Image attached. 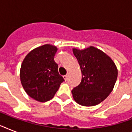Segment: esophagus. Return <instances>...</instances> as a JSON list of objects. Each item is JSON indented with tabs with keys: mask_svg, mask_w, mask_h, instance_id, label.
I'll return each instance as SVG.
<instances>
[{
	"mask_svg": "<svg viewBox=\"0 0 132 132\" xmlns=\"http://www.w3.org/2000/svg\"><path fill=\"white\" fill-rule=\"evenodd\" d=\"M63 77H64V79H65V80H67V79H68V75H64V76H63Z\"/></svg>",
	"mask_w": 132,
	"mask_h": 132,
	"instance_id": "1",
	"label": "esophagus"
}]
</instances>
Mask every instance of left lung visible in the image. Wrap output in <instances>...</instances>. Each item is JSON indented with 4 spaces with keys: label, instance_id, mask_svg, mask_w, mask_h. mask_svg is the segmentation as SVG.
Masks as SVG:
<instances>
[{
    "label": "left lung",
    "instance_id": "1",
    "mask_svg": "<svg viewBox=\"0 0 132 132\" xmlns=\"http://www.w3.org/2000/svg\"><path fill=\"white\" fill-rule=\"evenodd\" d=\"M72 52L82 75L79 85L72 90L73 98L83 106L96 105L112 91L118 76L117 66L108 55L94 46L72 48Z\"/></svg>",
    "mask_w": 132,
    "mask_h": 132
}]
</instances>
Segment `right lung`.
<instances>
[{
	"mask_svg": "<svg viewBox=\"0 0 132 132\" xmlns=\"http://www.w3.org/2000/svg\"><path fill=\"white\" fill-rule=\"evenodd\" d=\"M57 48L44 44L26 55L20 68V81L27 94L35 100L46 102L53 98L64 81L54 61Z\"/></svg>",
	"mask_w": 132,
	"mask_h": 132,
	"instance_id": "1",
	"label": "right lung"
}]
</instances>
